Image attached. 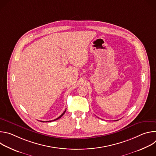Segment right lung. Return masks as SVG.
<instances>
[{
  "label": "right lung",
  "mask_w": 156,
  "mask_h": 156,
  "mask_svg": "<svg viewBox=\"0 0 156 156\" xmlns=\"http://www.w3.org/2000/svg\"><path fill=\"white\" fill-rule=\"evenodd\" d=\"M65 112H66V109H65V111H64V112H63V114H62V115H60V116H59V117H58V118H57V119H54V120H51V121H46V122H52V121H55V120H58V119H60V118H61V117H62V116H63V114H65ZM41 122H44V121H41Z\"/></svg>",
  "instance_id": "right-lung-1"
}]
</instances>
